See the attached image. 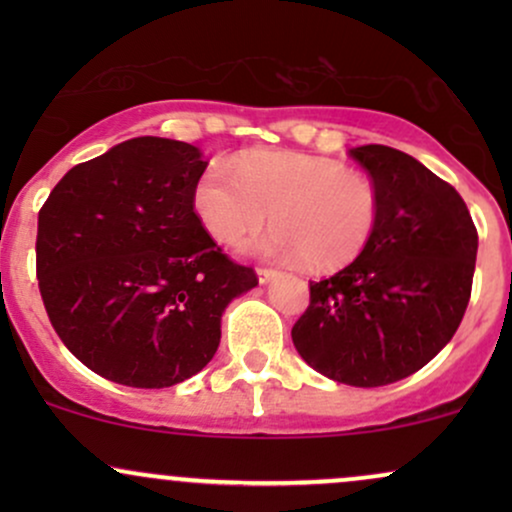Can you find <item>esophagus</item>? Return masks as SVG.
Wrapping results in <instances>:
<instances>
[{
  "instance_id": "1",
  "label": "esophagus",
  "mask_w": 512,
  "mask_h": 512,
  "mask_svg": "<svg viewBox=\"0 0 512 512\" xmlns=\"http://www.w3.org/2000/svg\"><path fill=\"white\" fill-rule=\"evenodd\" d=\"M276 276H279V274H276L274 269H257V281H260L262 286L269 284V281L276 279Z\"/></svg>"
}]
</instances>
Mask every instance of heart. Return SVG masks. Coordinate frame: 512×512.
<instances>
[{"mask_svg": "<svg viewBox=\"0 0 512 512\" xmlns=\"http://www.w3.org/2000/svg\"><path fill=\"white\" fill-rule=\"evenodd\" d=\"M195 211L207 233L233 245L272 216L274 226L245 245L281 262L334 269L368 245L378 221V192L366 175L320 156L257 154L214 166L195 187Z\"/></svg>", "mask_w": 512, "mask_h": 512, "instance_id": "1", "label": "heart"}]
</instances>
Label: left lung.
Segmentation results:
<instances>
[{"instance_id": "1", "label": "left lung", "mask_w": 512, "mask_h": 512, "mask_svg": "<svg viewBox=\"0 0 512 512\" xmlns=\"http://www.w3.org/2000/svg\"><path fill=\"white\" fill-rule=\"evenodd\" d=\"M349 156L378 192L375 231L354 262L310 281L291 339L325 378L380 387L424 368L457 332L479 238L455 187L414 156L383 144Z\"/></svg>"}]
</instances>
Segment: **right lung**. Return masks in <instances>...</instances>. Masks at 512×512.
I'll use <instances>...</instances> for the list:
<instances>
[{"label":"right lung","instance_id":"right-lung-1","mask_svg":"<svg viewBox=\"0 0 512 512\" xmlns=\"http://www.w3.org/2000/svg\"><path fill=\"white\" fill-rule=\"evenodd\" d=\"M197 146L134 137L79 163L38 214V284L72 354L129 387L178 385L214 358L221 315L257 286L195 214Z\"/></svg>","mask_w":512,"mask_h":512}]
</instances>
